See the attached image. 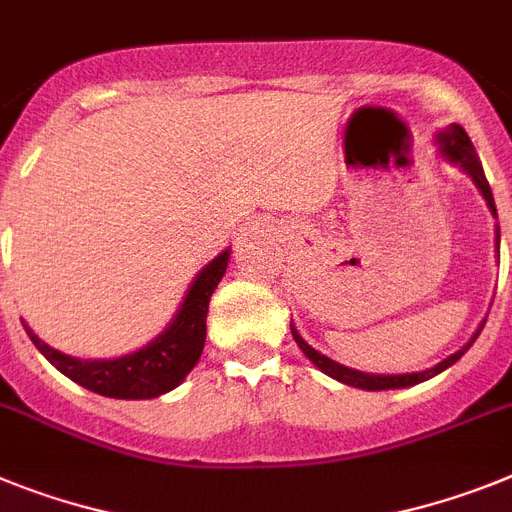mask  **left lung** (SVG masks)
Instances as JSON below:
<instances>
[{"label": "left lung", "instance_id": "1", "mask_svg": "<svg viewBox=\"0 0 512 512\" xmlns=\"http://www.w3.org/2000/svg\"><path fill=\"white\" fill-rule=\"evenodd\" d=\"M435 140H437V145H440L442 158L450 163H455V166H461V169L466 171L471 179H474V184L479 187V192L484 195V200H487L489 210H492V216L497 218L495 197H492V190H489V182H487V176H484V169H482V161H479V156H476L474 143L468 140L466 130H463L461 124H450V127H445L442 132H437ZM497 244H500V226H497ZM484 322L479 325V328H476V333L471 336V341H468L466 346H461V349L455 351V354H450L448 359H442V362L435 364V367L424 369V372H411V375H369V372H359V369L343 367V364L333 362V359H328L325 354H320V351L312 349V346H309V343L299 336V330L294 328V322H291V336H294V341L299 343V349L304 351V356H307L309 362L315 364L320 372H325L328 377H333V380L343 382V385H354V388H362V390H395V388H411V385H419V382H424V380H429V377H435V375H440V372H445L450 364L458 362V359H461V356L471 349V343H474L476 338H479V333H482Z\"/></svg>", "mask_w": 512, "mask_h": 512}]
</instances>
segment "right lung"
<instances>
[{"label": "right lung", "mask_w": 512, "mask_h": 512, "mask_svg": "<svg viewBox=\"0 0 512 512\" xmlns=\"http://www.w3.org/2000/svg\"><path fill=\"white\" fill-rule=\"evenodd\" d=\"M231 249H223L216 260H210L192 281L169 328L153 338L148 346L117 356V359H77L62 351L51 349L33 330L25 325L33 346L49 359L62 375L106 398L122 401H143L174 390L184 377L190 375L205 346V317H208L210 296L226 273Z\"/></svg>", "instance_id": "right-lung-1"}]
</instances>
